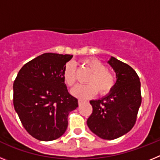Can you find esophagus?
<instances>
[{"instance_id": "1", "label": "esophagus", "mask_w": 160, "mask_h": 160, "mask_svg": "<svg viewBox=\"0 0 160 160\" xmlns=\"http://www.w3.org/2000/svg\"><path fill=\"white\" fill-rule=\"evenodd\" d=\"M83 102H85L84 100H82V99H78V104H79V105H81L82 103H83Z\"/></svg>"}]
</instances>
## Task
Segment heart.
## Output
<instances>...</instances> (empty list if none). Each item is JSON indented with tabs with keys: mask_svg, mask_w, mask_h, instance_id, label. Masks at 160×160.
<instances>
[{
	"mask_svg": "<svg viewBox=\"0 0 160 160\" xmlns=\"http://www.w3.org/2000/svg\"><path fill=\"white\" fill-rule=\"evenodd\" d=\"M82 64L91 71L87 79V84L78 85L72 90V94L78 98H87L96 94L98 90L100 94L109 93L114 85V77L112 73L101 61L96 58H87L82 61ZM64 82L72 87L76 82V69L72 62L66 63L62 71Z\"/></svg>",
	"mask_w": 160,
	"mask_h": 160,
	"instance_id": "heart-1",
	"label": "heart"
}]
</instances>
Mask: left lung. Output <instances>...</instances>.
I'll return each mask as SVG.
<instances>
[{
  "label": "left lung",
  "instance_id": "obj_1",
  "mask_svg": "<svg viewBox=\"0 0 160 160\" xmlns=\"http://www.w3.org/2000/svg\"><path fill=\"white\" fill-rule=\"evenodd\" d=\"M108 63L116 73V82L105 97L90 100L93 111L87 119V126L99 138L111 140L132 129L142 97L136 72L129 65L114 57Z\"/></svg>",
  "mask_w": 160,
  "mask_h": 160
}]
</instances>
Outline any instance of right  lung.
Masks as SVG:
<instances>
[{
	"mask_svg": "<svg viewBox=\"0 0 160 160\" xmlns=\"http://www.w3.org/2000/svg\"><path fill=\"white\" fill-rule=\"evenodd\" d=\"M73 55L47 53L24 65L13 83V106L33 138L51 141L68 127V115L78 99L68 92L62 71Z\"/></svg>",
	"mask_w": 160,
	"mask_h": 160,
	"instance_id": "obj_1",
	"label": "right lung"
}]
</instances>
